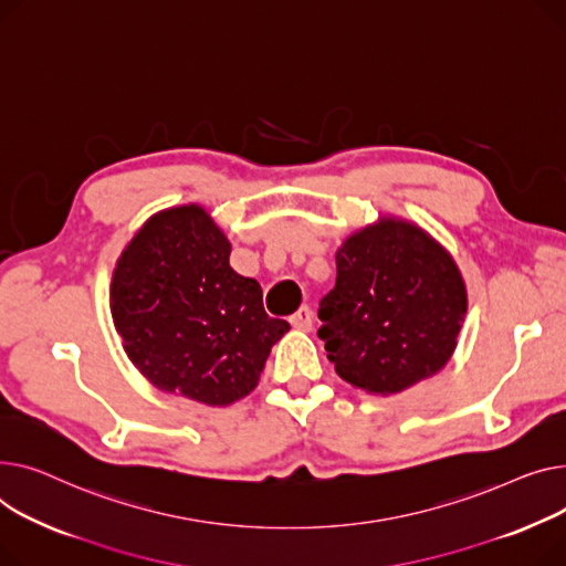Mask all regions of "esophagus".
<instances>
[{
  "mask_svg": "<svg viewBox=\"0 0 566 566\" xmlns=\"http://www.w3.org/2000/svg\"><path fill=\"white\" fill-rule=\"evenodd\" d=\"M290 324L294 326V328H302V331H311V326H313V311H311V306H302L298 308L292 317H290Z\"/></svg>",
  "mask_w": 566,
  "mask_h": 566,
  "instance_id": "esophagus-1",
  "label": "esophagus"
}]
</instances>
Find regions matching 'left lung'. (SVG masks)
Masks as SVG:
<instances>
[{"label":"left lung","mask_w":566,"mask_h":566,"mask_svg":"<svg viewBox=\"0 0 566 566\" xmlns=\"http://www.w3.org/2000/svg\"><path fill=\"white\" fill-rule=\"evenodd\" d=\"M336 272L317 336L347 384L388 395L443 368L467 315V287L434 240L384 219L343 244Z\"/></svg>","instance_id":"left-lung-1"}]
</instances>
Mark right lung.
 <instances>
[{"label":"right lung","instance_id":"add662e5","mask_svg":"<svg viewBox=\"0 0 566 566\" xmlns=\"http://www.w3.org/2000/svg\"><path fill=\"white\" fill-rule=\"evenodd\" d=\"M228 258L206 210L174 208L137 232L112 281V315L132 363L159 390L212 407L255 388L290 328L264 313L258 281Z\"/></svg>","mask_w":566,"mask_h":566}]
</instances>
